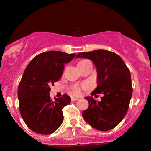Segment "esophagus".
I'll return each mask as SVG.
<instances>
[{"instance_id": "34e87169", "label": "esophagus", "mask_w": 151, "mask_h": 151, "mask_svg": "<svg viewBox=\"0 0 151 151\" xmlns=\"http://www.w3.org/2000/svg\"><path fill=\"white\" fill-rule=\"evenodd\" d=\"M78 98L77 97H74V96H72V97H71V101H77V100H78Z\"/></svg>"}]
</instances>
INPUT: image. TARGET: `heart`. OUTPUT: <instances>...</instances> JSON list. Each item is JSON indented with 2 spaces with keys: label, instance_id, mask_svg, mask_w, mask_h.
I'll use <instances>...</instances> for the list:
<instances>
[{
  "label": "heart",
  "instance_id": "b5f03b06",
  "mask_svg": "<svg viewBox=\"0 0 151 151\" xmlns=\"http://www.w3.org/2000/svg\"><path fill=\"white\" fill-rule=\"evenodd\" d=\"M83 61H84V60H83ZM72 92L74 93V94H80V86H74L72 88Z\"/></svg>",
  "mask_w": 151,
  "mask_h": 151
}]
</instances>
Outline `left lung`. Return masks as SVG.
<instances>
[{
  "label": "left lung",
  "instance_id": "left-lung-1",
  "mask_svg": "<svg viewBox=\"0 0 151 151\" xmlns=\"http://www.w3.org/2000/svg\"><path fill=\"white\" fill-rule=\"evenodd\" d=\"M77 58L92 60L97 71V87L91 94L102 93L101 101L87 96L88 108L83 112L85 120L98 131H107L119 125L126 114L132 96L131 73L116 53L99 49L81 52Z\"/></svg>",
  "mask_w": 151,
  "mask_h": 151
}]
</instances>
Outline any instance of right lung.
Here are the masks:
<instances>
[{
  "label": "right lung",
  "mask_w": 151,
  "mask_h": 151,
  "mask_svg": "<svg viewBox=\"0 0 151 151\" xmlns=\"http://www.w3.org/2000/svg\"><path fill=\"white\" fill-rule=\"evenodd\" d=\"M76 54L58 51L35 56L25 69L19 83V109L25 123L32 131L43 135L55 132L63 121V108L71 102L66 94L50 98V86L62 77L64 66Z\"/></svg>",
  "instance_id": "obj_1"
}]
</instances>
